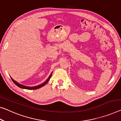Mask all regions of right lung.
Segmentation results:
<instances>
[{"instance_id": "right-lung-1", "label": "right lung", "mask_w": 121, "mask_h": 121, "mask_svg": "<svg viewBox=\"0 0 121 121\" xmlns=\"http://www.w3.org/2000/svg\"><path fill=\"white\" fill-rule=\"evenodd\" d=\"M52 73L51 74L50 76H49V78H47V80L45 82H43V83L41 84V85H40L39 86H35V87H27V86H23L22 85H20V84L18 83V82H17L16 81H14V80L13 79V78H11V79H12V81L14 82V83L15 84V85H17L18 87H19V88H22V89H28V90H30V89H39V88H41L42 87H43V86H45L46 84L48 82V81L49 80V79H50V78H51V76H52Z\"/></svg>"}]
</instances>
